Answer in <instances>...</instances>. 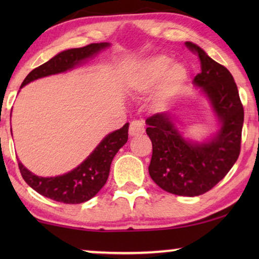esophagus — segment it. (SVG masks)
<instances>
[{
	"mask_svg": "<svg viewBox=\"0 0 259 259\" xmlns=\"http://www.w3.org/2000/svg\"><path fill=\"white\" fill-rule=\"evenodd\" d=\"M145 132V123L141 120H133L130 125V136H140Z\"/></svg>",
	"mask_w": 259,
	"mask_h": 259,
	"instance_id": "34e87169",
	"label": "esophagus"
}]
</instances>
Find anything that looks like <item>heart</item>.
Segmentation results:
<instances>
[{"label": "heart", "instance_id": "obj_1", "mask_svg": "<svg viewBox=\"0 0 259 259\" xmlns=\"http://www.w3.org/2000/svg\"><path fill=\"white\" fill-rule=\"evenodd\" d=\"M187 79V69L179 62L172 63L166 55H153L141 61L130 75L131 88L140 93L151 91L159 81L157 100L164 102L182 90Z\"/></svg>", "mask_w": 259, "mask_h": 259}]
</instances>
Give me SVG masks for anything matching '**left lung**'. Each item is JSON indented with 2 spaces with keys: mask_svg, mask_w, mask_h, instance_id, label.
<instances>
[{
  "mask_svg": "<svg viewBox=\"0 0 259 259\" xmlns=\"http://www.w3.org/2000/svg\"><path fill=\"white\" fill-rule=\"evenodd\" d=\"M185 45L199 58L201 70L193 84L210 102L219 130L207 139L194 141L183 136L171 113L150 116L146 119V133L153 153L148 172L166 192L194 197L217 185L238 159L244 109L231 73L199 46L192 42Z\"/></svg>",
  "mask_w": 259,
  "mask_h": 259,
  "instance_id": "1",
  "label": "left lung"
}]
</instances>
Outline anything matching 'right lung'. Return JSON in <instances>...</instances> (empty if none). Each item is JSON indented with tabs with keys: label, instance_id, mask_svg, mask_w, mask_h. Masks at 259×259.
Segmentation results:
<instances>
[{
	"label": "right lung",
	"instance_id": "add662e5",
	"mask_svg": "<svg viewBox=\"0 0 259 259\" xmlns=\"http://www.w3.org/2000/svg\"><path fill=\"white\" fill-rule=\"evenodd\" d=\"M109 46L111 44L108 42H100L60 52L49 61L31 70L23 80L21 88L41 77L72 70L76 66L88 61V59L97 56ZM128 126L130 123L127 122L120 130L107 134L77 167L65 175L56 177L36 176L24 167L19 160L22 178L31 189L44 197L65 204L84 203L92 199L107 182L113 158L128 139Z\"/></svg>",
	"mask_w": 259,
	"mask_h": 259
}]
</instances>
